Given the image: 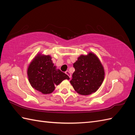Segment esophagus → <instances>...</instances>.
Instances as JSON below:
<instances>
[{
    "label": "esophagus",
    "instance_id": "obj_1",
    "mask_svg": "<svg viewBox=\"0 0 135 135\" xmlns=\"http://www.w3.org/2000/svg\"><path fill=\"white\" fill-rule=\"evenodd\" d=\"M65 73L66 74H67V75L68 76H69L70 77V78H71V74L70 73V72H69V71H65Z\"/></svg>",
    "mask_w": 135,
    "mask_h": 135
}]
</instances>
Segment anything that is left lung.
Listing matches in <instances>:
<instances>
[{"mask_svg": "<svg viewBox=\"0 0 135 135\" xmlns=\"http://www.w3.org/2000/svg\"><path fill=\"white\" fill-rule=\"evenodd\" d=\"M75 71L70 83L74 89L82 95H89L98 89L104 78V68L93 53L81 56L74 63Z\"/></svg>", "mask_w": 135, "mask_h": 135, "instance_id": "obj_1", "label": "left lung"}]
</instances>
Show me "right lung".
I'll return each mask as SVG.
<instances>
[{
  "label": "right lung",
  "mask_w": 135,
  "mask_h": 135,
  "mask_svg": "<svg viewBox=\"0 0 135 135\" xmlns=\"http://www.w3.org/2000/svg\"><path fill=\"white\" fill-rule=\"evenodd\" d=\"M28 76L31 86L44 94L53 92L56 85L70 79L67 74L56 70L50 56H36L28 68Z\"/></svg>",
  "instance_id": "add662e5"
}]
</instances>
